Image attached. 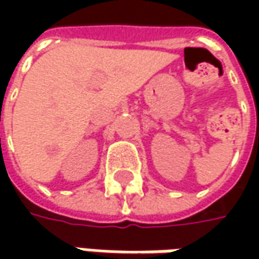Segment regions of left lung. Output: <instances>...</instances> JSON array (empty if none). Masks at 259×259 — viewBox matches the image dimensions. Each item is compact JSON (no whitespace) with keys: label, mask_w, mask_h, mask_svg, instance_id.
<instances>
[{"label":"left lung","mask_w":259,"mask_h":259,"mask_svg":"<svg viewBox=\"0 0 259 259\" xmlns=\"http://www.w3.org/2000/svg\"><path fill=\"white\" fill-rule=\"evenodd\" d=\"M0 119H1V118H0ZM0 143H1V140H0Z\"/></svg>","instance_id":"left-lung-1"}]
</instances>
